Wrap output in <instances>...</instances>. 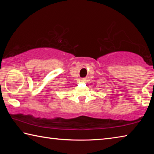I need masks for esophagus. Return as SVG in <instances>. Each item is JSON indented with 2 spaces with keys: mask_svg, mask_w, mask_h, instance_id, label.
Wrapping results in <instances>:
<instances>
[{
  "mask_svg": "<svg viewBox=\"0 0 154 154\" xmlns=\"http://www.w3.org/2000/svg\"><path fill=\"white\" fill-rule=\"evenodd\" d=\"M86 79H87V78H83L82 79L83 81H86Z\"/></svg>",
  "mask_w": 154,
  "mask_h": 154,
  "instance_id": "1",
  "label": "esophagus"
}]
</instances>
